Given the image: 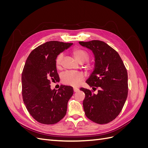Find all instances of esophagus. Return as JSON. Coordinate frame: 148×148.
Segmentation results:
<instances>
[{
  "instance_id": "34e87169",
  "label": "esophagus",
  "mask_w": 148,
  "mask_h": 148,
  "mask_svg": "<svg viewBox=\"0 0 148 148\" xmlns=\"http://www.w3.org/2000/svg\"><path fill=\"white\" fill-rule=\"evenodd\" d=\"M73 91L74 92H77L79 91V89L77 88H73Z\"/></svg>"
}]
</instances>
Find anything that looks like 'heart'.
<instances>
[{"label": "heart", "mask_w": 148, "mask_h": 148, "mask_svg": "<svg viewBox=\"0 0 148 148\" xmlns=\"http://www.w3.org/2000/svg\"><path fill=\"white\" fill-rule=\"evenodd\" d=\"M72 55L75 59L79 64H83L86 62L89 59L88 53L82 48L77 47L74 49L72 51ZM63 54L60 53L57 56L56 59V66L57 69H60L61 68L62 60H63ZM83 79L82 74L79 73H71L66 72L62 76V82L63 83L70 85V86H77L82 82Z\"/></svg>", "instance_id": "1"}]
</instances>
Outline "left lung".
Returning a JSON list of instances; mask_svg holds the SVG:
<instances>
[{
    "mask_svg": "<svg viewBox=\"0 0 148 148\" xmlns=\"http://www.w3.org/2000/svg\"><path fill=\"white\" fill-rule=\"evenodd\" d=\"M92 51L95 66L86 83L97 94L83 88V102L85 115L92 122L105 124L114 120L122 110L128 95V74L117 52L106 42L93 40L79 42Z\"/></svg>",
    "mask_w": 148,
    "mask_h": 148,
    "instance_id": "1",
    "label": "left lung"
}]
</instances>
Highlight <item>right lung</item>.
Returning a JSON list of instances; mask_svg holds the SVG:
<instances>
[{
	"instance_id": "1",
	"label": "right lung",
	"mask_w": 148,
	"mask_h": 148,
	"mask_svg": "<svg viewBox=\"0 0 148 148\" xmlns=\"http://www.w3.org/2000/svg\"><path fill=\"white\" fill-rule=\"evenodd\" d=\"M72 44L46 42L34 49L26 59L21 75L22 96L29 113L39 123L55 124L66 115L73 88L62 84L59 89H51L50 83L59 79L56 57Z\"/></svg>"
}]
</instances>
